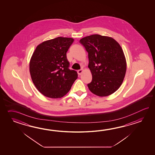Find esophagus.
Listing matches in <instances>:
<instances>
[{
	"label": "esophagus",
	"mask_w": 155,
	"mask_h": 155,
	"mask_svg": "<svg viewBox=\"0 0 155 155\" xmlns=\"http://www.w3.org/2000/svg\"><path fill=\"white\" fill-rule=\"evenodd\" d=\"M82 71H83V69H81L78 70V74H79V75H81V73H82Z\"/></svg>",
	"instance_id": "esophagus-1"
}]
</instances>
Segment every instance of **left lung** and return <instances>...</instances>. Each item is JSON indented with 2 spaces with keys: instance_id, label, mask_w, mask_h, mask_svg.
I'll return each instance as SVG.
<instances>
[{
  "instance_id": "left-lung-1",
  "label": "left lung",
  "mask_w": 155,
  "mask_h": 155,
  "mask_svg": "<svg viewBox=\"0 0 155 155\" xmlns=\"http://www.w3.org/2000/svg\"><path fill=\"white\" fill-rule=\"evenodd\" d=\"M88 53L92 81L89 90L99 96L113 94L121 85L125 75L126 63L121 47L109 36L94 34L80 40Z\"/></svg>"
}]
</instances>
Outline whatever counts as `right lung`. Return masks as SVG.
I'll return each mask as SVG.
<instances>
[{"label":"right lung","instance_id":"1","mask_svg":"<svg viewBox=\"0 0 155 155\" xmlns=\"http://www.w3.org/2000/svg\"><path fill=\"white\" fill-rule=\"evenodd\" d=\"M74 40L58 37L36 47L30 62V75L39 92L53 99L62 97L69 91L78 78L69 69L66 53Z\"/></svg>","mask_w":155,"mask_h":155}]
</instances>
